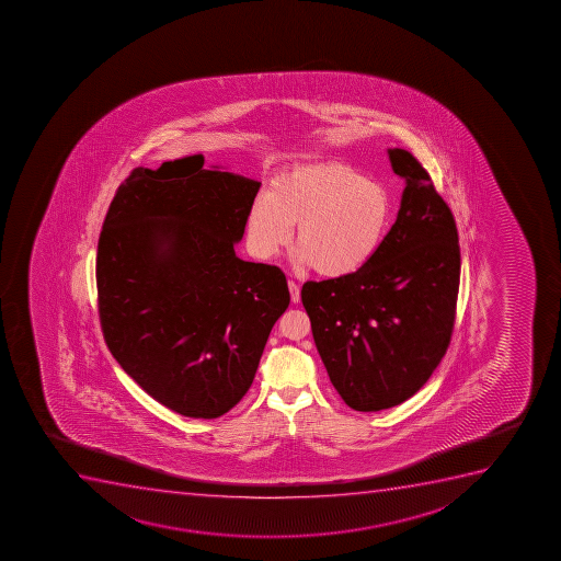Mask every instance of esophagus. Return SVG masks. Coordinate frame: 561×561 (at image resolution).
<instances>
[{
	"mask_svg": "<svg viewBox=\"0 0 561 561\" xmlns=\"http://www.w3.org/2000/svg\"><path fill=\"white\" fill-rule=\"evenodd\" d=\"M289 290H290V300L293 304H298L300 301V285L289 279Z\"/></svg>",
	"mask_w": 561,
	"mask_h": 561,
	"instance_id": "esophagus-1",
	"label": "esophagus"
}]
</instances>
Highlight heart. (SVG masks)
<instances>
[{
  "label": "heart",
  "mask_w": 561,
  "mask_h": 561,
  "mask_svg": "<svg viewBox=\"0 0 561 561\" xmlns=\"http://www.w3.org/2000/svg\"><path fill=\"white\" fill-rule=\"evenodd\" d=\"M389 221L386 190L342 162L306 164L274 179L250 208V249L263 260L293 241L296 263L318 274L344 277L377 254Z\"/></svg>",
  "instance_id": "obj_1"
}]
</instances>
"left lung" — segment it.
<instances>
[{
  "label": "left lung",
  "instance_id": "left-lung-1",
  "mask_svg": "<svg viewBox=\"0 0 561 561\" xmlns=\"http://www.w3.org/2000/svg\"><path fill=\"white\" fill-rule=\"evenodd\" d=\"M388 153L405 188L377 254L355 274L301 289L323 366L356 411L388 410L427 382L448 350L459 295L454 214L410 151Z\"/></svg>",
  "mask_w": 561,
  "mask_h": 561
}]
</instances>
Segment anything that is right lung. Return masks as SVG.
<instances>
[{
  "mask_svg": "<svg viewBox=\"0 0 561 561\" xmlns=\"http://www.w3.org/2000/svg\"><path fill=\"white\" fill-rule=\"evenodd\" d=\"M203 164L129 173L102 225L96 290L124 371L168 410L217 419L252 386L290 295L279 266L233 250L261 183Z\"/></svg>",
  "mask_w": 561,
  "mask_h": 561,
  "instance_id": "1",
  "label": "right lung"
}]
</instances>
